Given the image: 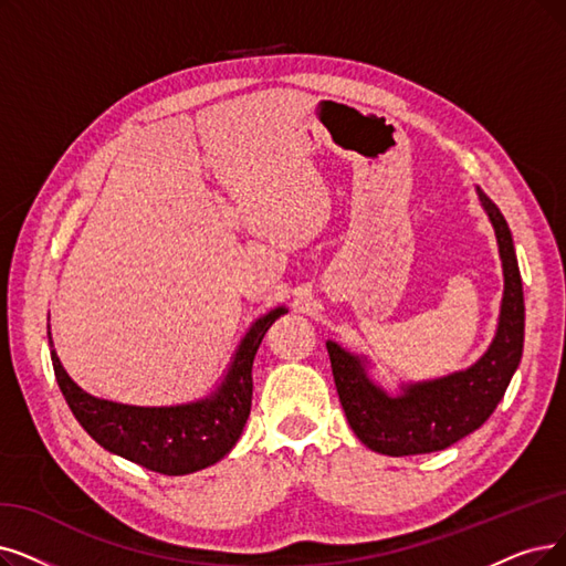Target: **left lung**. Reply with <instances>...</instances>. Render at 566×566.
<instances>
[{"mask_svg": "<svg viewBox=\"0 0 566 566\" xmlns=\"http://www.w3.org/2000/svg\"><path fill=\"white\" fill-rule=\"evenodd\" d=\"M492 222L504 269L500 325L483 357L464 371L401 386L390 397L374 386L365 359L327 342L338 401L357 439L382 455L403 458L434 453L479 429L502 401L523 357L525 302L511 230L494 201L476 188Z\"/></svg>", "mask_w": 566, "mask_h": 566, "instance_id": "1", "label": "left lung"}]
</instances>
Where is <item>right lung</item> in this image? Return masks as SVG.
Instances as JSON below:
<instances>
[{
  "label": "right lung",
  "instance_id": "add662e5",
  "mask_svg": "<svg viewBox=\"0 0 566 566\" xmlns=\"http://www.w3.org/2000/svg\"><path fill=\"white\" fill-rule=\"evenodd\" d=\"M287 313L269 311L245 332L216 392L178 406H129L83 392L51 350L57 386L72 413L108 453L165 476H184L222 460L239 441L253 401V359L266 329ZM51 342V332H49ZM53 344V342H51Z\"/></svg>",
  "mask_w": 566,
  "mask_h": 566
}]
</instances>
